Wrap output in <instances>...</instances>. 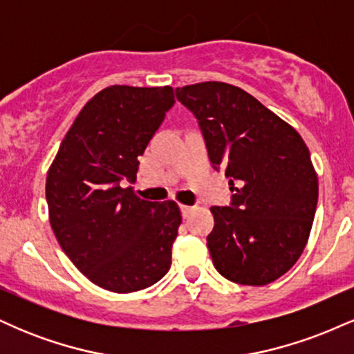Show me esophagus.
<instances>
[{
  "instance_id": "1",
  "label": "esophagus",
  "mask_w": 354,
  "mask_h": 354,
  "mask_svg": "<svg viewBox=\"0 0 354 354\" xmlns=\"http://www.w3.org/2000/svg\"><path fill=\"white\" fill-rule=\"evenodd\" d=\"M180 209H181V214H183V218H188L189 214H191V211H193V206L180 205Z\"/></svg>"
}]
</instances>
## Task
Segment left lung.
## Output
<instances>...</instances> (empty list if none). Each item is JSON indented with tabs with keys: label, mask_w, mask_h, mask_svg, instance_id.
<instances>
[{
	"label": "left lung",
	"mask_w": 354,
	"mask_h": 354,
	"mask_svg": "<svg viewBox=\"0 0 354 354\" xmlns=\"http://www.w3.org/2000/svg\"><path fill=\"white\" fill-rule=\"evenodd\" d=\"M193 113L214 169H225L230 206H213L206 238L230 281L263 286L283 276L306 246L318 176L303 138L245 89L221 81L176 88Z\"/></svg>",
	"instance_id": "left-lung-1"
}]
</instances>
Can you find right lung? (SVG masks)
<instances>
[{"label":"right lung","instance_id":"right-lung-1","mask_svg":"<svg viewBox=\"0 0 354 354\" xmlns=\"http://www.w3.org/2000/svg\"><path fill=\"white\" fill-rule=\"evenodd\" d=\"M173 104L171 86L104 88L76 116L48 171V211L61 250L108 291L145 290L171 266L178 205L141 200L121 185L136 180L138 156Z\"/></svg>","mask_w":354,"mask_h":354}]
</instances>
